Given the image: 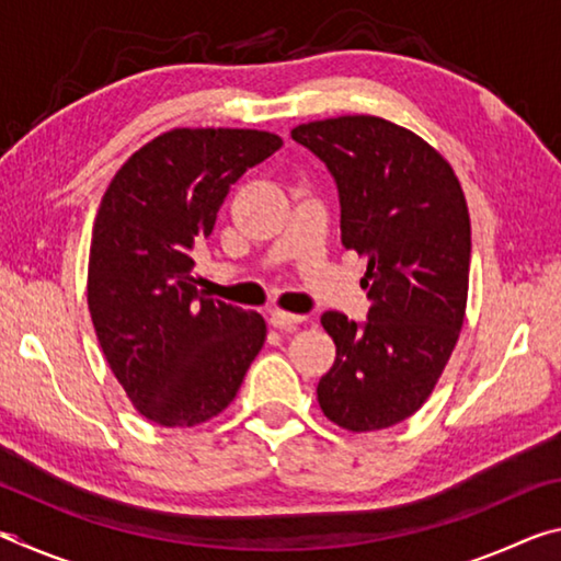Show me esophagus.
Returning <instances> with one entry per match:
<instances>
[{
	"label": "esophagus",
	"instance_id": "esophagus-1",
	"mask_svg": "<svg viewBox=\"0 0 561 561\" xmlns=\"http://www.w3.org/2000/svg\"><path fill=\"white\" fill-rule=\"evenodd\" d=\"M304 319H307V317L289 314V311H282V309H272V311H270V324H272L274 329H291V327L301 324Z\"/></svg>",
	"mask_w": 561,
	"mask_h": 561
}]
</instances>
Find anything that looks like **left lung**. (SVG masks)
<instances>
[{"label": "left lung", "mask_w": 561, "mask_h": 561, "mask_svg": "<svg viewBox=\"0 0 561 561\" xmlns=\"http://www.w3.org/2000/svg\"><path fill=\"white\" fill-rule=\"evenodd\" d=\"M291 138L334 175L341 242L368 260V321L321 317L336 360L319 405L351 433L391 428L428 401L462 329L470 215L460 180L421 136L378 116L301 123Z\"/></svg>", "instance_id": "left-lung-1"}]
</instances>
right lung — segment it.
I'll return each instance as SVG.
<instances>
[{
	"instance_id": "add662e5",
	"label": "right lung",
	"mask_w": 561,
	"mask_h": 561,
	"mask_svg": "<svg viewBox=\"0 0 561 561\" xmlns=\"http://www.w3.org/2000/svg\"><path fill=\"white\" fill-rule=\"evenodd\" d=\"M279 148L267 130L173 128L136 150L101 197L89 311L148 421L193 428L222 413L267 339L257 311L205 297L190 272L230 187Z\"/></svg>"
}]
</instances>
